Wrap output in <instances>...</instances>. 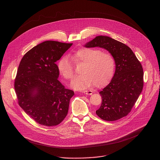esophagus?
Masks as SVG:
<instances>
[{"mask_svg":"<svg viewBox=\"0 0 160 160\" xmlns=\"http://www.w3.org/2000/svg\"><path fill=\"white\" fill-rule=\"evenodd\" d=\"M83 93H84L86 95H92L93 93V91H84Z\"/></svg>","mask_w":160,"mask_h":160,"instance_id":"1","label":"esophagus"}]
</instances>
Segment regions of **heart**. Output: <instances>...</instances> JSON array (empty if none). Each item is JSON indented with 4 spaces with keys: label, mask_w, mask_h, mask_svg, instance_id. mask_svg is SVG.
<instances>
[{
    "label": "heart",
    "mask_w": 160,
    "mask_h": 160,
    "mask_svg": "<svg viewBox=\"0 0 160 160\" xmlns=\"http://www.w3.org/2000/svg\"><path fill=\"white\" fill-rule=\"evenodd\" d=\"M71 58L77 65L83 64L82 74L76 77L71 82V86L75 89H85L93 84L97 87L103 86L114 74L116 66L114 57L100 49L81 48L74 52ZM72 61L63 57L58 63L60 73L68 80L74 76V65Z\"/></svg>",
    "instance_id": "heart-1"
}]
</instances>
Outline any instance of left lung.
<instances>
[{
  "mask_svg": "<svg viewBox=\"0 0 160 160\" xmlns=\"http://www.w3.org/2000/svg\"><path fill=\"white\" fill-rule=\"evenodd\" d=\"M84 46L104 48L113 55L116 62L114 76L99 92L102 101L96 114L108 121L126 116L143 89V71L140 62L128 46L108 36H97Z\"/></svg>",
  "mask_w": 160,
  "mask_h": 160,
  "instance_id": "left-lung-1",
  "label": "left lung"
}]
</instances>
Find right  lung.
<instances>
[{
  "label": "right lung",
  "instance_id": "obj_1",
  "mask_svg": "<svg viewBox=\"0 0 160 160\" xmlns=\"http://www.w3.org/2000/svg\"><path fill=\"white\" fill-rule=\"evenodd\" d=\"M72 44L47 41L31 48L23 56L14 82L18 102L36 122L57 126L65 118L74 93L58 81L55 62Z\"/></svg>",
  "mask_w": 160,
  "mask_h": 160
}]
</instances>
